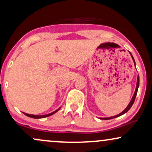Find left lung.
Masks as SVG:
<instances>
[{
	"label": "left lung",
	"instance_id": "8db88e82",
	"mask_svg": "<svg viewBox=\"0 0 152 152\" xmlns=\"http://www.w3.org/2000/svg\"><path fill=\"white\" fill-rule=\"evenodd\" d=\"M130 55H131V57H132V60H133L134 64H135V59H134L133 57H132V54L130 53ZM139 85H140V77H139V76H137V85H136V88H135V93H134V95H133V96H132V97L131 100H130V103L128 104V105L127 106V107H126V108L124 110L122 111V112H121L120 114H118L116 115V116H111V117H107V118H99V119H101V120H108V119H111V118H116V117H118V116H121V115H123V114H126V113L127 112V111H128V110H129V109H130V108H131V107L132 106V104H133L134 102H135V99L136 95H137V93L138 88H139Z\"/></svg>",
	"mask_w": 152,
	"mask_h": 152
}]
</instances>
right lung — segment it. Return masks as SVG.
Wrapping results in <instances>:
<instances>
[{"label":"right lung","instance_id":"right-lung-1","mask_svg":"<svg viewBox=\"0 0 152 152\" xmlns=\"http://www.w3.org/2000/svg\"><path fill=\"white\" fill-rule=\"evenodd\" d=\"M59 109H60V107H59V109H57V110L54 111L53 112L50 113V114H45V115H34V114H26V113H24V112H22V113H23V114H24L26 115V116L30 117V118H45V117L50 116H51V115L55 114V113H56L57 111H58L59 110Z\"/></svg>","mask_w":152,"mask_h":152}]
</instances>
